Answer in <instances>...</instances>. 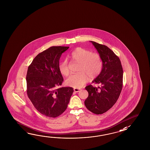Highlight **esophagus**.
Masks as SVG:
<instances>
[{
    "mask_svg": "<svg viewBox=\"0 0 150 150\" xmlns=\"http://www.w3.org/2000/svg\"><path fill=\"white\" fill-rule=\"evenodd\" d=\"M74 91L75 92H80V89H78V88H74Z\"/></svg>",
    "mask_w": 150,
    "mask_h": 150,
    "instance_id": "1",
    "label": "esophagus"
}]
</instances>
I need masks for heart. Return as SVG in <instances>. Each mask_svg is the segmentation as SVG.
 <instances>
[{"mask_svg": "<svg viewBox=\"0 0 150 150\" xmlns=\"http://www.w3.org/2000/svg\"><path fill=\"white\" fill-rule=\"evenodd\" d=\"M72 60L79 63L78 71L79 73L73 74L66 80L68 86L76 88L82 87L88 80L89 76L94 79L101 72L102 67V59L100 55L83 48H76L71 54ZM59 70L64 76L70 73L69 67L66 60L59 64Z\"/></svg>", "mask_w": 150, "mask_h": 150, "instance_id": "obj_1", "label": "heart"}]
</instances>
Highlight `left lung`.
Here are the masks:
<instances>
[{"mask_svg": "<svg viewBox=\"0 0 150 150\" xmlns=\"http://www.w3.org/2000/svg\"><path fill=\"white\" fill-rule=\"evenodd\" d=\"M90 42L102 59L101 71L92 81L101 87L86 86L88 96L85 105L93 113L102 114L111 108L118 99L122 89L123 72L120 58L111 49L105 45Z\"/></svg>", "mask_w": 150, "mask_h": 150, "instance_id": "left-lung-1", "label": "left lung"}]
</instances>
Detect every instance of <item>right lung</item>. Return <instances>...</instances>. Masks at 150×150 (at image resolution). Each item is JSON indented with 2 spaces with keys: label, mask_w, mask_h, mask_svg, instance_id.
Listing matches in <instances>:
<instances>
[{
  "label": "right lung",
  "mask_w": 150,
  "mask_h": 150,
  "mask_svg": "<svg viewBox=\"0 0 150 150\" xmlns=\"http://www.w3.org/2000/svg\"><path fill=\"white\" fill-rule=\"evenodd\" d=\"M69 47H51L38 54L28 67L26 76L29 99L38 112L49 117L61 115L67 108L74 89L58 88L63 81L59 59Z\"/></svg>",
  "instance_id": "right-lung-1"
}]
</instances>
